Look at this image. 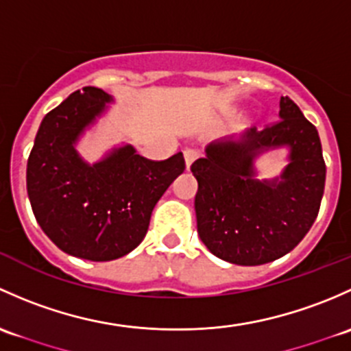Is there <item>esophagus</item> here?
<instances>
[{"instance_id":"1","label":"esophagus","mask_w":351,"mask_h":351,"mask_svg":"<svg viewBox=\"0 0 351 351\" xmlns=\"http://www.w3.org/2000/svg\"><path fill=\"white\" fill-rule=\"evenodd\" d=\"M199 157V152L193 150V149H187L184 150V160H186V169H189L193 165V162Z\"/></svg>"}]
</instances>
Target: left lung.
Returning <instances> with one entry per match:
<instances>
[{
  "mask_svg": "<svg viewBox=\"0 0 351 351\" xmlns=\"http://www.w3.org/2000/svg\"><path fill=\"white\" fill-rule=\"evenodd\" d=\"M280 146L289 149L283 174L255 180L254 158ZM191 172L197 234L213 255L237 265L274 262L298 247L319 213L326 180L316 126L287 96L279 121L209 143Z\"/></svg>",
  "mask_w": 351,
  "mask_h": 351,
  "instance_id": "1",
  "label": "left lung"
}]
</instances>
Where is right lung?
<instances>
[{"instance_id":"1","label":"right lung","mask_w":351,"mask_h":351,"mask_svg":"<svg viewBox=\"0 0 351 351\" xmlns=\"http://www.w3.org/2000/svg\"><path fill=\"white\" fill-rule=\"evenodd\" d=\"M113 97L82 88L45 114L27 164V191L43 233L62 252L93 262L120 258L145 238L155 204L186 169L184 155L149 160L132 145L96 164L75 150Z\"/></svg>"}]
</instances>
